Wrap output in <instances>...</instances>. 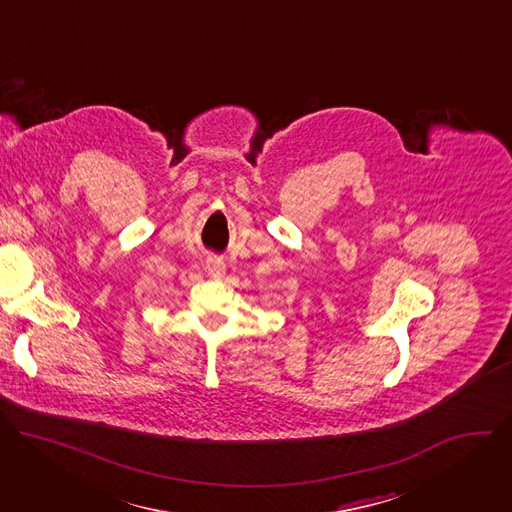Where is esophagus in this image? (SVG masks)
Instances as JSON below:
<instances>
[{
  "instance_id": "34e87169",
  "label": "esophagus",
  "mask_w": 512,
  "mask_h": 512,
  "mask_svg": "<svg viewBox=\"0 0 512 512\" xmlns=\"http://www.w3.org/2000/svg\"><path fill=\"white\" fill-rule=\"evenodd\" d=\"M206 271L212 275V277H223L225 273V261L221 257H208L206 259Z\"/></svg>"
}]
</instances>
